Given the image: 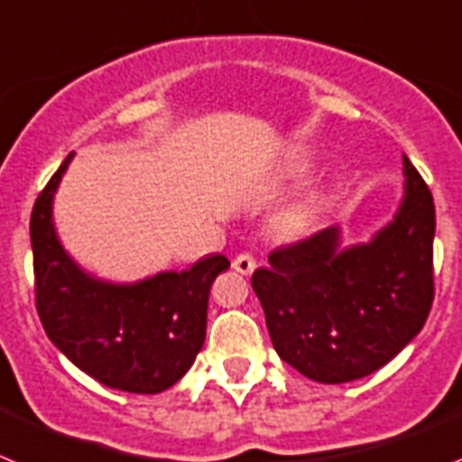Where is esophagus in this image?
<instances>
[{"instance_id": "esophagus-1", "label": "esophagus", "mask_w": 462, "mask_h": 462, "mask_svg": "<svg viewBox=\"0 0 462 462\" xmlns=\"http://www.w3.org/2000/svg\"><path fill=\"white\" fill-rule=\"evenodd\" d=\"M232 267H235V272H239V274H251V272L255 270V258L251 254H239L232 260Z\"/></svg>"}]
</instances>
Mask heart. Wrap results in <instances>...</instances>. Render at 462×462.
I'll use <instances>...</instances> for the list:
<instances>
[{"label": "heart", "instance_id": "b5f03b06", "mask_svg": "<svg viewBox=\"0 0 462 462\" xmlns=\"http://www.w3.org/2000/svg\"><path fill=\"white\" fill-rule=\"evenodd\" d=\"M316 216H319V202L316 199H304V202L292 204L288 211L281 214L279 227L283 235H304L316 223Z\"/></svg>", "mask_w": 462, "mask_h": 462}]
</instances>
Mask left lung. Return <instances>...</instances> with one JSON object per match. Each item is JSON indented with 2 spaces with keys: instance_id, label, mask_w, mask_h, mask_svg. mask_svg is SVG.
Here are the masks:
<instances>
[{
  "instance_id": "1",
  "label": "left lung",
  "mask_w": 462,
  "mask_h": 462,
  "mask_svg": "<svg viewBox=\"0 0 462 462\" xmlns=\"http://www.w3.org/2000/svg\"><path fill=\"white\" fill-rule=\"evenodd\" d=\"M407 195L370 244L339 246L326 227L274 248L251 276L281 360L320 383L363 379L420 332L435 300V202L404 155Z\"/></svg>"
}]
</instances>
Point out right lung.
<instances>
[{"label": "right lung", "mask_w": 462, "mask_h": 462, "mask_svg": "<svg viewBox=\"0 0 462 462\" xmlns=\"http://www.w3.org/2000/svg\"><path fill=\"white\" fill-rule=\"evenodd\" d=\"M71 153L39 192L30 218L34 302L48 339L104 386L155 395L190 370L207 335L208 291L230 267L208 255L190 270L164 272L134 286L83 274L64 254L51 220L53 192Z\"/></svg>", "instance_id": "add662e5"}]
</instances>
